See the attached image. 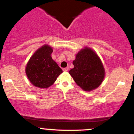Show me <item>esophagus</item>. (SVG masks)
<instances>
[{"label":"esophagus","mask_w":134,"mask_h":134,"mask_svg":"<svg viewBox=\"0 0 134 134\" xmlns=\"http://www.w3.org/2000/svg\"><path fill=\"white\" fill-rule=\"evenodd\" d=\"M63 70H64V72H67L69 70V67H65V68H64L63 69Z\"/></svg>","instance_id":"esophagus-1"}]
</instances>
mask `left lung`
<instances>
[{"mask_svg": "<svg viewBox=\"0 0 134 134\" xmlns=\"http://www.w3.org/2000/svg\"><path fill=\"white\" fill-rule=\"evenodd\" d=\"M72 64L74 67L70 70L69 74L82 89L91 91L100 85L105 70L100 58L92 49L89 48L81 49Z\"/></svg>", "mask_w": 134, "mask_h": 134, "instance_id": "obj_1", "label": "left lung"}]
</instances>
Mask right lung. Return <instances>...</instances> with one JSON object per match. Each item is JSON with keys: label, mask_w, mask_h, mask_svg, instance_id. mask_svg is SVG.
<instances>
[{"label": "right lung", "mask_w": 134, "mask_h": 134, "mask_svg": "<svg viewBox=\"0 0 134 134\" xmlns=\"http://www.w3.org/2000/svg\"><path fill=\"white\" fill-rule=\"evenodd\" d=\"M52 52L51 47L44 45L35 52L27 63L26 74L34 86L40 88H48L62 72L51 58Z\"/></svg>", "instance_id": "obj_1"}]
</instances>
